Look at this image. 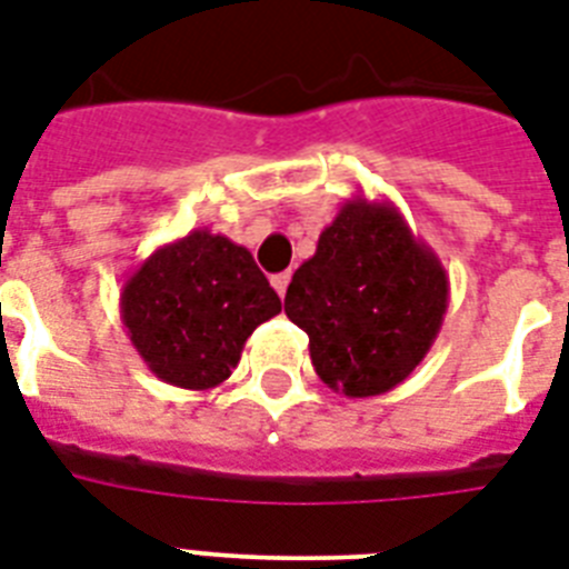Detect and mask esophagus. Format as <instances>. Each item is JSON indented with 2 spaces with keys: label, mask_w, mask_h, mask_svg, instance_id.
Instances as JSON below:
<instances>
[{
  "label": "esophagus",
  "mask_w": 569,
  "mask_h": 569,
  "mask_svg": "<svg viewBox=\"0 0 569 569\" xmlns=\"http://www.w3.org/2000/svg\"><path fill=\"white\" fill-rule=\"evenodd\" d=\"M289 280H292V274H289V271H283V274H274V277H271V286H274V292L280 295V298H286V289H289Z\"/></svg>",
  "instance_id": "obj_1"
}]
</instances>
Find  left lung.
<instances>
[{
  "instance_id": "left-lung-1",
  "label": "left lung",
  "mask_w": 569,
  "mask_h": 569,
  "mask_svg": "<svg viewBox=\"0 0 569 569\" xmlns=\"http://www.w3.org/2000/svg\"><path fill=\"white\" fill-rule=\"evenodd\" d=\"M449 307L440 257L387 200L351 197L286 289L310 360L333 392L369 398L410 378Z\"/></svg>"
}]
</instances>
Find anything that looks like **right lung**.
<instances>
[{
  "label": "right lung",
  "instance_id": "obj_1",
  "mask_svg": "<svg viewBox=\"0 0 569 569\" xmlns=\"http://www.w3.org/2000/svg\"><path fill=\"white\" fill-rule=\"evenodd\" d=\"M277 312L280 298L250 250L209 230L156 248L120 292V319L147 369L182 389L223 383Z\"/></svg>",
  "mask_w": 569,
  "mask_h": 569
}]
</instances>
